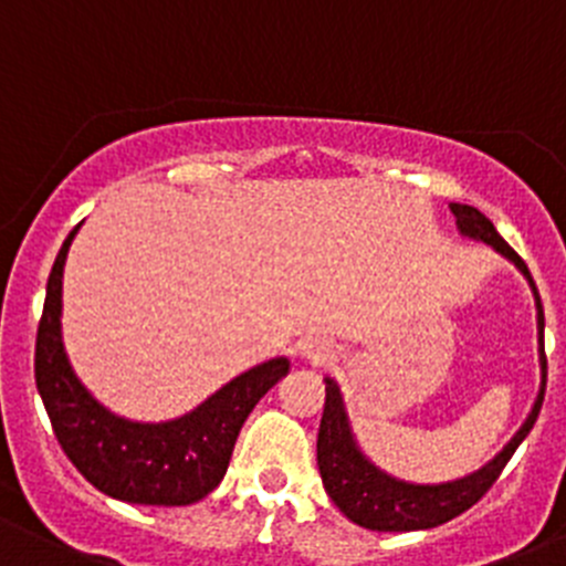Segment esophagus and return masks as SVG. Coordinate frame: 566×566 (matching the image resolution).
I'll return each mask as SVG.
<instances>
[{
	"label": "esophagus",
	"instance_id": "obj_1",
	"mask_svg": "<svg viewBox=\"0 0 566 566\" xmlns=\"http://www.w3.org/2000/svg\"><path fill=\"white\" fill-rule=\"evenodd\" d=\"M298 355H301V360L321 363V360H326V357H329V346H326L321 337H307V340L298 343Z\"/></svg>",
	"mask_w": 566,
	"mask_h": 566
}]
</instances>
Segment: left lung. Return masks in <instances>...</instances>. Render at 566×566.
I'll list each match as a JSON object with an SVG mask.
<instances>
[{"label": "left lung", "mask_w": 566, "mask_h": 566, "mask_svg": "<svg viewBox=\"0 0 566 566\" xmlns=\"http://www.w3.org/2000/svg\"><path fill=\"white\" fill-rule=\"evenodd\" d=\"M452 214L461 237L478 240L491 245L500 256H505L522 276L531 284L533 301H536V332H538V371H542V382H538L536 402H533L531 413L522 421L520 430L514 432L509 443L497 455L491 458L485 467L478 472L467 474V478L447 480V483H410V480H399L394 474L382 472L377 463L366 458L360 450L352 424H348L346 402L332 377H324L326 382V402L324 416H321L318 430V469L321 480H324L326 494L332 503L343 511V516L355 522V525L368 527V531H427V527H438L443 522L455 520L463 511L472 509L485 491L494 485L500 478L505 463L516 452L527 432L533 430L538 419V410L545 402V385H547V360H545V310H542V298L533 284L531 271L522 262L520 253L497 234L494 223L485 218L483 211L467 203H450Z\"/></svg>", "instance_id": "8db88e82"}]
</instances>
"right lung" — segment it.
<instances>
[{"label":"right lung","mask_w":566,"mask_h":566,"mask_svg":"<svg viewBox=\"0 0 566 566\" xmlns=\"http://www.w3.org/2000/svg\"><path fill=\"white\" fill-rule=\"evenodd\" d=\"M77 229L69 231L55 256L35 337V385L57 443L108 497L136 505L198 503L218 489L248 413L287 377L290 360L273 357L248 368L178 419L130 421L111 413L77 379L63 348V265Z\"/></svg>","instance_id":"obj_1"}]
</instances>
